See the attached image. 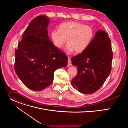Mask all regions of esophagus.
<instances>
[{
    "mask_svg": "<svg viewBox=\"0 0 128 128\" xmlns=\"http://www.w3.org/2000/svg\"><path fill=\"white\" fill-rule=\"evenodd\" d=\"M71 65V60H70V59L69 58H68V64H67V66L68 67H69Z\"/></svg>",
    "mask_w": 128,
    "mask_h": 128,
    "instance_id": "34e87169",
    "label": "esophagus"
}]
</instances>
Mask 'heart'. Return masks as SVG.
<instances>
[{
	"label": "heart",
	"instance_id": "obj_1",
	"mask_svg": "<svg viewBox=\"0 0 128 128\" xmlns=\"http://www.w3.org/2000/svg\"><path fill=\"white\" fill-rule=\"evenodd\" d=\"M52 40L57 48H61L66 40L68 51L80 53L89 46L94 36L92 28L81 23L67 22L61 24L59 29H54L50 33Z\"/></svg>",
	"mask_w": 128,
	"mask_h": 128
}]
</instances>
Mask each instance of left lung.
Wrapping results in <instances>:
<instances>
[{
  "mask_svg": "<svg viewBox=\"0 0 128 128\" xmlns=\"http://www.w3.org/2000/svg\"><path fill=\"white\" fill-rule=\"evenodd\" d=\"M112 57L108 35L99 30L88 47L71 59L72 64L78 69L76 76L71 81L72 86L82 94L96 92L110 74Z\"/></svg>",
  "mask_w": 128,
  "mask_h": 128,
  "instance_id": "obj_1",
  "label": "left lung"
}]
</instances>
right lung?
<instances>
[{
    "instance_id": "obj_1",
    "label": "right lung",
    "mask_w": 128,
    "mask_h": 128,
    "mask_svg": "<svg viewBox=\"0 0 128 128\" xmlns=\"http://www.w3.org/2000/svg\"><path fill=\"white\" fill-rule=\"evenodd\" d=\"M49 23L46 16L35 18L24 32L15 50L16 74L33 90L47 88L53 81L54 71L67 65V56L53 44L48 36Z\"/></svg>"
}]
</instances>
